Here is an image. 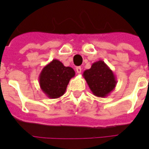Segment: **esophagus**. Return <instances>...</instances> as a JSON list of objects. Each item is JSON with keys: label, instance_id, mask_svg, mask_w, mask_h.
<instances>
[{"label": "esophagus", "instance_id": "1", "mask_svg": "<svg viewBox=\"0 0 149 149\" xmlns=\"http://www.w3.org/2000/svg\"><path fill=\"white\" fill-rule=\"evenodd\" d=\"M76 71H77V73H81V71H82V69L80 66H77V68H76Z\"/></svg>", "mask_w": 149, "mask_h": 149}]
</instances>
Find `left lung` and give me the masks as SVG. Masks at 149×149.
<instances>
[{
	"label": "left lung",
	"mask_w": 149,
	"mask_h": 149,
	"mask_svg": "<svg viewBox=\"0 0 149 149\" xmlns=\"http://www.w3.org/2000/svg\"><path fill=\"white\" fill-rule=\"evenodd\" d=\"M83 76L93 95L98 97H106L117 84L113 71L103 60L93 63L91 69L84 71Z\"/></svg>",
	"instance_id": "1"
}]
</instances>
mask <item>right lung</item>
Returning <instances> with one entry per match:
<instances>
[{"label":"right lung","mask_w":149,"mask_h":149,"mask_svg":"<svg viewBox=\"0 0 149 149\" xmlns=\"http://www.w3.org/2000/svg\"><path fill=\"white\" fill-rule=\"evenodd\" d=\"M74 76L72 68L65 66L58 59H53L41 71L39 86L48 97L56 99L65 93L70 79Z\"/></svg>","instance_id":"1"}]
</instances>
